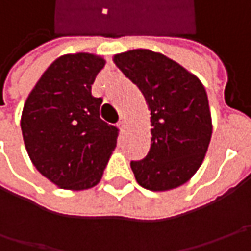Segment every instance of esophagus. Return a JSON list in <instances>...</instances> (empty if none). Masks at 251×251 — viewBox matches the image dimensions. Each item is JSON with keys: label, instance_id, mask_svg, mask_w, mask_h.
<instances>
[{"label": "esophagus", "instance_id": "esophagus-1", "mask_svg": "<svg viewBox=\"0 0 251 251\" xmlns=\"http://www.w3.org/2000/svg\"><path fill=\"white\" fill-rule=\"evenodd\" d=\"M119 128H120L121 131H126V121L124 120L119 121Z\"/></svg>", "mask_w": 251, "mask_h": 251}]
</instances>
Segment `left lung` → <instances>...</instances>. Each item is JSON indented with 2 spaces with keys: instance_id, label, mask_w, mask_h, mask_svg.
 <instances>
[{
  "instance_id": "left-lung-1",
  "label": "left lung",
  "mask_w": 251,
  "mask_h": 251,
  "mask_svg": "<svg viewBox=\"0 0 251 251\" xmlns=\"http://www.w3.org/2000/svg\"><path fill=\"white\" fill-rule=\"evenodd\" d=\"M114 64L142 92L151 110V148L131 169L138 184L168 191L194 176L205 158L212 121L205 88L166 55L145 49L116 54Z\"/></svg>"
}]
</instances>
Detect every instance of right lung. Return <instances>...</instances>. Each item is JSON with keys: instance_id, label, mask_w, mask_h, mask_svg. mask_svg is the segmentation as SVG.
<instances>
[{"instance_id": "1", "label": "right lung", "mask_w": 251, "mask_h": 251, "mask_svg": "<svg viewBox=\"0 0 251 251\" xmlns=\"http://www.w3.org/2000/svg\"><path fill=\"white\" fill-rule=\"evenodd\" d=\"M104 58L89 53L58 57L25 101L21 128L27 155L44 177L65 190L100 181L119 128L100 119L92 85Z\"/></svg>"}]
</instances>
